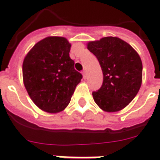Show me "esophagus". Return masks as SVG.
I'll return each instance as SVG.
<instances>
[{
    "label": "esophagus",
    "instance_id": "34e87169",
    "mask_svg": "<svg viewBox=\"0 0 160 160\" xmlns=\"http://www.w3.org/2000/svg\"><path fill=\"white\" fill-rule=\"evenodd\" d=\"M82 76H83V78H86V74H87V72H86V70H83L82 72Z\"/></svg>",
    "mask_w": 160,
    "mask_h": 160
}]
</instances>
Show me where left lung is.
Returning <instances> with one entry per match:
<instances>
[{"label":"left lung","mask_w":160,"mask_h":160,"mask_svg":"<svg viewBox=\"0 0 160 160\" xmlns=\"http://www.w3.org/2000/svg\"><path fill=\"white\" fill-rule=\"evenodd\" d=\"M103 73V82L93 92L94 101L102 110L118 112L128 105L142 82V62L132 46L118 37H104L87 43Z\"/></svg>","instance_id":"8db88e82"}]
</instances>
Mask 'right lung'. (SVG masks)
Segmentation results:
<instances>
[{
	"label": "right lung",
	"mask_w": 160,
	"mask_h": 160,
	"mask_svg": "<svg viewBox=\"0 0 160 160\" xmlns=\"http://www.w3.org/2000/svg\"><path fill=\"white\" fill-rule=\"evenodd\" d=\"M67 38L49 36L36 43L24 58L22 76L32 101L49 114L63 111L70 103L82 76L74 69Z\"/></svg>",
	"instance_id": "add662e5"
}]
</instances>
